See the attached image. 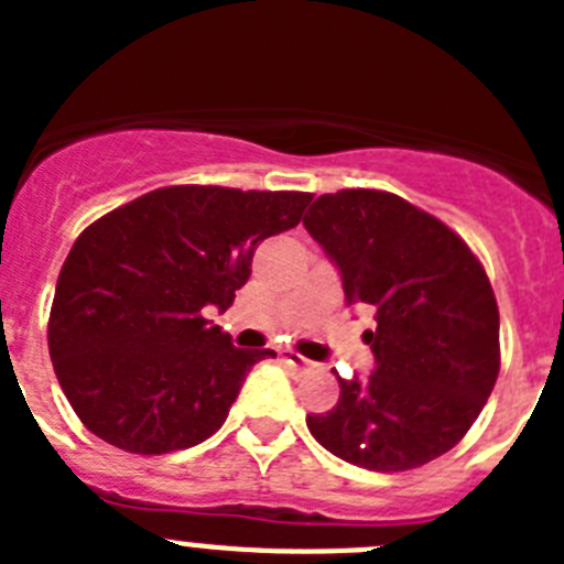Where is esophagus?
<instances>
[{"instance_id": "1", "label": "esophagus", "mask_w": 564, "mask_h": 564, "mask_svg": "<svg viewBox=\"0 0 564 564\" xmlns=\"http://www.w3.org/2000/svg\"><path fill=\"white\" fill-rule=\"evenodd\" d=\"M282 358H285L288 364H291V367H296V370H307V367H311L313 361H307L305 356H299L296 350H282Z\"/></svg>"}]
</instances>
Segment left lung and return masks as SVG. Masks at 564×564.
Here are the masks:
<instances>
[{
    "instance_id": "8db88e82",
    "label": "left lung",
    "mask_w": 564,
    "mask_h": 564,
    "mask_svg": "<svg viewBox=\"0 0 564 564\" xmlns=\"http://www.w3.org/2000/svg\"><path fill=\"white\" fill-rule=\"evenodd\" d=\"M305 228L341 273L350 305L376 311L370 381L338 378V403L307 415L327 452L406 471L463 441L500 372V311L480 259L412 203L376 188L322 194Z\"/></svg>"
}]
</instances>
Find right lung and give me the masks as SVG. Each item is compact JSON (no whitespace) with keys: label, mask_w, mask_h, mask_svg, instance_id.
Here are the masks:
<instances>
[{"label":"right lung","mask_w":564,"mask_h":564,"mask_svg":"<svg viewBox=\"0 0 564 564\" xmlns=\"http://www.w3.org/2000/svg\"><path fill=\"white\" fill-rule=\"evenodd\" d=\"M313 194L166 186L104 214L73 242L47 347L69 406L132 455L197 446L273 350H239L208 322L251 276L259 242L302 220Z\"/></svg>","instance_id":"right-lung-1"}]
</instances>
